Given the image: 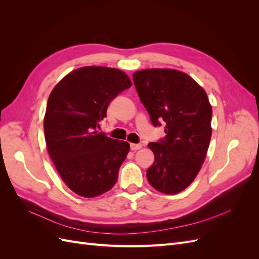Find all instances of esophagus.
<instances>
[{
    "mask_svg": "<svg viewBox=\"0 0 259 259\" xmlns=\"http://www.w3.org/2000/svg\"><path fill=\"white\" fill-rule=\"evenodd\" d=\"M143 147V145L142 144H131V149L133 151H135V150H139L140 148Z\"/></svg>",
    "mask_w": 259,
    "mask_h": 259,
    "instance_id": "1",
    "label": "esophagus"
}]
</instances>
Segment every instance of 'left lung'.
Returning a JSON list of instances; mask_svg holds the SVG:
<instances>
[{
	"label": "left lung",
	"mask_w": 259,
	"mask_h": 259,
	"mask_svg": "<svg viewBox=\"0 0 259 259\" xmlns=\"http://www.w3.org/2000/svg\"><path fill=\"white\" fill-rule=\"evenodd\" d=\"M142 104L154 127L165 136L149 143L154 162L147 179L166 194L185 190L201 169L211 136V107L205 91L188 74L171 69H146L133 74Z\"/></svg>",
	"instance_id": "obj_1"
}]
</instances>
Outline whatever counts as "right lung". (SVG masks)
Instances as JSON below:
<instances>
[{
    "instance_id": "add662e5",
    "label": "right lung",
    "mask_w": 259,
    "mask_h": 259,
    "mask_svg": "<svg viewBox=\"0 0 259 259\" xmlns=\"http://www.w3.org/2000/svg\"><path fill=\"white\" fill-rule=\"evenodd\" d=\"M132 86L121 70L84 67L66 75L52 91L44 133L48 151L65 184L94 198L115 185L130 144L98 132L109 104Z\"/></svg>"
}]
</instances>
